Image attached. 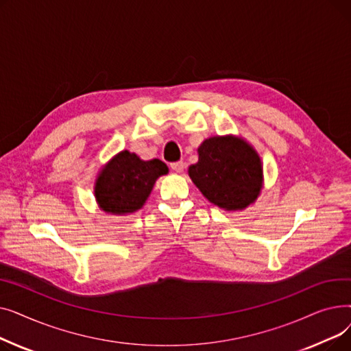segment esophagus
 I'll list each match as a JSON object with an SVG mask.
<instances>
[{"label": "esophagus", "mask_w": 351, "mask_h": 351, "mask_svg": "<svg viewBox=\"0 0 351 351\" xmlns=\"http://www.w3.org/2000/svg\"><path fill=\"white\" fill-rule=\"evenodd\" d=\"M183 168H185V163H183L182 160H178V162H172L171 163V169L173 171V172H182L183 171Z\"/></svg>", "instance_id": "obj_1"}]
</instances>
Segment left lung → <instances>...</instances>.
Listing matches in <instances>:
<instances>
[{"mask_svg":"<svg viewBox=\"0 0 351 351\" xmlns=\"http://www.w3.org/2000/svg\"><path fill=\"white\" fill-rule=\"evenodd\" d=\"M197 152L199 160L189 166V176L209 202L226 210L253 204L262 189L263 171L249 143L234 136H213Z\"/></svg>","mask_w":351,"mask_h":351,"instance_id":"1","label":"left lung"}]
</instances>
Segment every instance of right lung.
I'll return each instance as SVG.
<instances>
[{
  "label": "right lung",
  "mask_w": 351,
  "mask_h": 351,
  "mask_svg": "<svg viewBox=\"0 0 351 351\" xmlns=\"http://www.w3.org/2000/svg\"><path fill=\"white\" fill-rule=\"evenodd\" d=\"M168 173V166L159 159L141 160L135 154L122 151L99 173L95 196L108 213H132L142 208L155 180Z\"/></svg>",
  "instance_id": "right-lung-1"
}]
</instances>
